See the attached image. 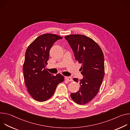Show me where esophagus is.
I'll return each mask as SVG.
<instances>
[{"mask_svg":"<svg viewBox=\"0 0 130 130\" xmlns=\"http://www.w3.org/2000/svg\"><path fill=\"white\" fill-rule=\"evenodd\" d=\"M65 79L66 81H68V82H71V81H72V78H71V77H65Z\"/></svg>","mask_w":130,"mask_h":130,"instance_id":"esophagus-1","label":"esophagus"}]
</instances>
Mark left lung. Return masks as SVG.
Returning a JSON list of instances; mask_svg holds the SVG:
<instances>
[{"mask_svg":"<svg viewBox=\"0 0 130 130\" xmlns=\"http://www.w3.org/2000/svg\"><path fill=\"white\" fill-rule=\"evenodd\" d=\"M72 49L76 60L82 63L80 68L83 76L79 90L70 94L73 101L84 105L93 99L100 90L105 73L104 55L100 47L93 40L84 35L71 34L65 36Z\"/></svg>","mask_w":130,"mask_h":130,"instance_id":"8db88e82","label":"left lung"}]
</instances>
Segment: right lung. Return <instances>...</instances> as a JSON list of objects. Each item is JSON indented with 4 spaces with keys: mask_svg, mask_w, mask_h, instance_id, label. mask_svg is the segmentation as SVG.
Here are the masks:
<instances>
[{
    "mask_svg": "<svg viewBox=\"0 0 130 130\" xmlns=\"http://www.w3.org/2000/svg\"><path fill=\"white\" fill-rule=\"evenodd\" d=\"M62 37L46 33L34 40L28 47L23 65L25 85L30 95L36 101H45L54 94L58 85L64 77L60 73L56 76L46 69L49 51L54 43Z\"/></svg>",
    "mask_w": 130,
    "mask_h": 130,
    "instance_id": "add662e5",
    "label": "right lung"
}]
</instances>
